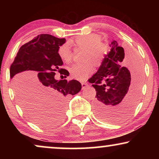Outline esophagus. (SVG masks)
<instances>
[{"label":"esophagus","mask_w":159,"mask_h":159,"mask_svg":"<svg viewBox=\"0 0 159 159\" xmlns=\"http://www.w3.org/2000/svg\"><path fill=\"white\" fill-rule=\"evenodd\" d=\"M82 89H84L86 88L87 87L90 86V84H89L88 82H82Z\"/></svg>","instance_id":"34e87169"}]
</instances>
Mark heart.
<instances>
[{"instance_id":"heart-1","label":"heart","mask_w":159,"mask_h":159,"mask_svg":"<svg viewBox=\"0 0 159 159\" xmlns=\"http://www.w3.org/2000/svg\"><path fill=\"white\" fill-rule=\"evenodd\" d=\"M71 43L75 47L84 49L82 59L85 61L71 65L69 68V71L73 78L80 81H84L93 70L91 61L94 63L95 66L101 65L107 53V48L101 43L99 37L93 34L78 36L71 40ZM58 54L61 59L66 63L71 61L73 58V51L68 43L60 45Z\"/></svg>"}]
</instances>
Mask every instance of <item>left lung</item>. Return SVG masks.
<instances>
[{"label": "left lung", "instance_id": "left-lung-1", "mask_svg": "<svg viewBox=\"0 0 159 159\" xmlns=\"http://www.w3.org/2000/svg\"><path fill=\"white\" fill-rule=\"evenodd\" d=\"M110 46L111 51L88 82L93 84L96 90L94 110L98 118L106 122H118L129 116L138 103L142 64L135 56L131 55L129 69L121 66L125 58L124 48L115 40Z\"/></svg>", "mask_w": 159, "mask_h": 159}]
</instances>
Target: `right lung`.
Listing matches in <instances>:
<instances>
[{
    "label": "right lung",
    "instance_id": "right-lung-1",
    "mask_svg": "<svg viewBox=\"0 0 159 159\" xmlns=\"http://www.w3.org/2000/svg\"><path fill=\"white\" fill-rule=\"evenodd\" d=\"M65 41L51 34H39L19 48L11 65L10 77L19 103L28 117L40 126L58 122L65 101L82 89L77 80L55 79L56 71L63 78L69 75L66 69H61L63 61L58 54Z\"/></svg>",
    "mask_w": 159,
    "mask_h": 159
}]
</instances>
